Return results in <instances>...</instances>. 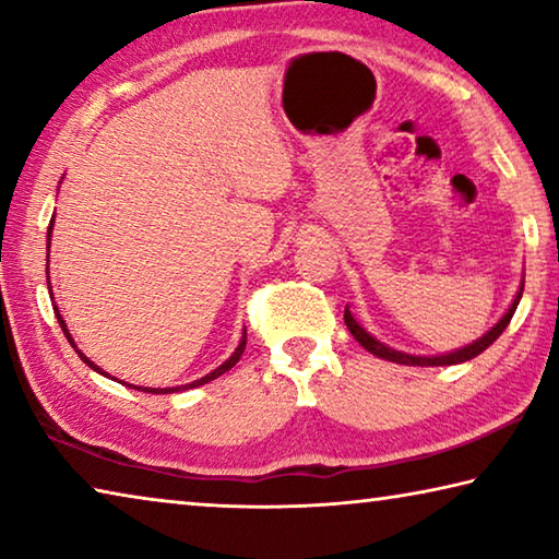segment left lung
I'll return each instance as SVG.
<instances>
[{"instance_id": "obj_1", "label": "left lung", "mask_w": 559, "mask_h": 559, "mask_svg": "<svg viewBox=\"0 0 559 559\" xmlns=\"http://www.w3.org/2000/svg\"><path fill=\"white\" fill-rule=\"evenodd\" d=\"M523 286H525V278L520 281V288H518V293H515L513 302H510V308L506 310L503 318H500L493 328L486 330V333L480 335L478 340H473V343L463 345V347H459V349H453V353H443V355H409V353H402V349H394V347H390V345L380 343V340L372 337L370 333H367V330H365L362 325L357 323L355 316L349 313V308H347V306H345V325H347L349 333H353V337L357 340V343L367 349V353H372L374 357L390 359V362H396V365H412V367H443V365H459V362H466V359H473L476 355H480V353H484L486 347H490V345L496 343V340L500 337V333H503V330L508 328L510 318H513V313H515V308H518L520 298H523Z\"/></svg>"}]
</instances>
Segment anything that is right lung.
I'll use <instances>...</instances> for the list:
<instances>
[{
	"mask_svg": "<svg viewBox=\"0 0 559 559\" xmlns=\"http://www.w3.org/2000/svg\"><path fill=\"white\" fill-rule=\"evenodd\" d=\"M51 231H53V216H51V224H49V231H46V236H49V241H46V251L51 249ZM46 261H49V257H46ZM46 283H49V293H51V281H49V266H46ZM53 313H56V320H59V325H61V330H63V335H66V340H69V343L73 345V349L75 353H79V357L83 359V362H86L93 372H98V374H103V377H108V372H103L100 367L93 362V359H88L86 355L81 353L79 347H75V343H73V337H71V333H69V328H66V320L61 318V313H59V308H56V302H53ZM243 347H246V328H243V333H241V340H239V345H236V349L231 353V357L229 359H224V362L216 367V370H212L210 374H204V377H200V380H194V382H189V384H179V386H138V384H128V382H120V384H128V386H132V390H140V392H147V394H173V392H182V390H192V386H202V384H206V382H212V380H216V377L219 374H224V372H229L231 367L239 362V357L243 355Z\"/></svg>",
	"mask_w": 559,
	"mask_h": 559,
	"instance_id": "1",
	"label": "right lung"
}]
</instances>
